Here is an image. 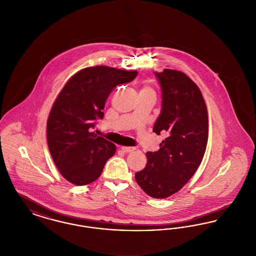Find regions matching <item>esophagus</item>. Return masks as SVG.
<instances>
[{"mask_svg":"<svg viewBox=\"0 0 256 256\" xmlns=\"http://www.w3.org/2000/svg\"><path fill=\"white\" fill-rule=\"evenodd\" d=\"M121 150L124 152H132L135 150V148L134 146H121Z\"/></svg>","mask_w":256,"mask_h":256,"instance_id":"34e87169","label":"esophagus"}]
</instances>
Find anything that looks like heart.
Segmentation results:
<instances>
[{"label": "heart", "mask_w": 256, "mask_h": 256, "mask_svg": "<svg viewBox=\"0 0 256 256\" xmlns=\"http://www.w3.org/2000/svg\"><path fill=\"white\" fill-rule=\"evenodd\" d=\"M141 91H146V92H154L152 91V89L150 88V87H148V86H146V87H144Z\"/></svg>", "instance_id": "1"}]
</instances>
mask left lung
Segmentation results:
<instances>
[{
	"mask_svg": "<svg viewBox=\"0 0 256 256\" xmlns=\"http://www.w3.org/2000/svg\"><path fill=\"white\" fill-rule=\"evenodd\" d=\"M162 92L154 132L166 134L158 152L146 154V166L135 180L146 195L165 198L180 191L202 163L208 140L206 102L195 82L180 71L156 72Z\"/></svg>",
	"mask_w": 256,
	"mask_h": 256,
	"instance_id": "obj_1",
	"label": "left lung"
}]
</instances>
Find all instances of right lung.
I'll return each mask as SVG.
<instances>
[{"mask_svg": "<svg viewBox=\"0 0 256 256\" xmlns=\"http://www.w3.org/2000/svg\"><path fill=\"white\" fill-rule=\"evenodd\" d=\"M137 71L108 66L84 68L66 82L56 98L47 121V141L62 176L74 185L93 182L116 146L91 132L111 91L134 80Z\"/></svg>", "mask_w": 256, "mask_h": 256, "instance_id": "obj_1", "label": "right lung"}]
</instances>
